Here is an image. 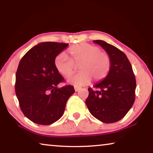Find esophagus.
Instances as JSON below:
<instances>
[{
    "mask_svg": "<svg viewBox=\"0 0 153 153\" xmlns=\"http://www.w3.org/2000/svg\"><path fill=\"white\" fill-rule=\"evenodd\" d=\"M74 89H75V91L76 92H77L78 91H79V89H80V88H79V87H77V86H76L74 88Z\"/></svg>",
    "mask_w": 153,
    "mask_h": 153,
    "instance_id": "esophagus-1",
    "label": "esophagus"
}]
</instances>
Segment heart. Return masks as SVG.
I'll list each match as a JSON object with an SVG mask.
<instances>
[{
	"mask_svg": "<svg viewBox=\"0 0 153 153\" xmlns=\"http://www.w3.org/2000/svg\"><path fill=\"white\" fill-rule=\"evenodd\" d=\"M70 59L61 53L55 59L56 69L64 76H69L79 65L80 72L68 78L69 83L75 86L88 84L93 79L100 82L105 79L110 71L111 59L107 53L100 51L97 46L86 43L72 45L68 50Z\"/></svg>",
	"mask_w": 153,
	"mask_h": 153,
	"instance_id": "heart-1",
	"label": "heart"
}]
</instances>
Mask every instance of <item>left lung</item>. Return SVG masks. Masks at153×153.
I'll list each match as a JSON object with an SVG mask.
<instances>
[{"instance_id": "1", "label": "left lung", "mask_w": 153, "mask_h": 153, "mask_svg": "<svg viewBox=\"0 0 153 153\" xmlns=\"http://www.w3.org/2000/svg\"><path fill=\"white\" fill-rule=\"evenodd\" d=\"M111 59V68L105 79L94 84L100 91L88 88L86 104L92 115L105 123L120 120L131 108L135 101L136 82L127 56L115 46L94 40Z\"/></svg>"}]
</instances>
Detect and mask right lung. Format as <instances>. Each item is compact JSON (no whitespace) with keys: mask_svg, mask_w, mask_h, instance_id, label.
<instances>
[{"mask_svg":"<svg viewBox=\"0 0 153 153\" xmlns=\"http://www.w3.org/2000/svg\"><path fill=\"white\" fill-rule=\"evenodd\" d=\"M69 44L42 42L26 53L16 75V94L21 110L29 120L48 125L63 115L65 105L75 93L74 86L58 87L64 78L56 69V57Z\"/></svg>","mask_w":153,"mask_h":153,"instance_id":"add662e5","label":"right lung"}]
</instances>
